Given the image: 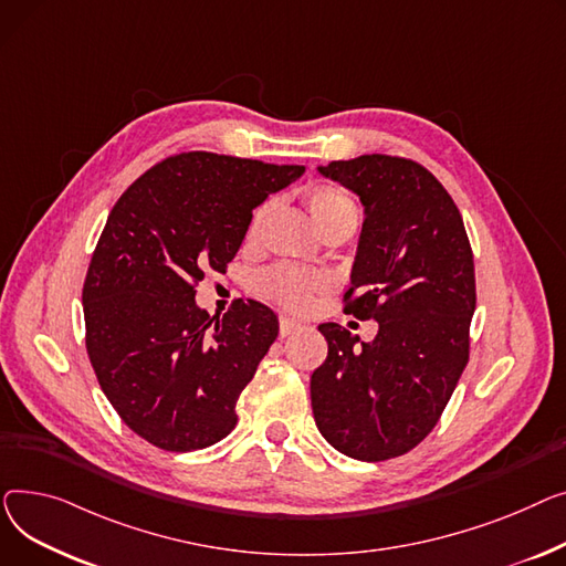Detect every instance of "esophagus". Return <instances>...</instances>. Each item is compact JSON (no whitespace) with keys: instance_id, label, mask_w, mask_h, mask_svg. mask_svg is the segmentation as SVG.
I'll return each mask as SVG.
<instances>
[{"instance_id":"esophagus-1","label":"esophagus","mask_w":566,"mask_h":566,"mask_svg":"<svg viewBox=\"0 0 566 566\" xmlns=\"http://www.w3.org/2000/svg\"><path fill=\"white\" fill-rule=\"evenodd\" d=\"M298 326H302V324H298L296 319L281 315V336H290V334H294V331H296Z\"/></svg>"}]
</instances>
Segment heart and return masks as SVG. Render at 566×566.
<instances>
[{"label": "heart", "instance_id": "b5f03b06", "mask_svg": "<svg viewBox=\"0 0 566 566\" xmlns=\"http://www.w3.org/2000/svg\"><path fill=\"white\" fill-rule=\"evenodd\" d=\"M306 206L311 210V217L319 232L343 226V223H358V208L352 201V198L334 187V185H319L313 187L306 193ZM268 206H262L255 210L251 226H249V238H255L262 219L268 217ZM328 287V279L322 272H311L302 268H290V264H281V268H274L270 272H264L258 279V290L272 298V302L281 304L283 308L290 311H306L311 308L315 294L324 292Z\"/></svg>", "mask_w": 566, "mask_h": 566}]
</instances>
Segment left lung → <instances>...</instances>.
<instances>
[{
    "mask_svg": "<svg viewBox=\"0 0 566 566\" xmlns=\"http://www.w3.org/2000/svg\"><path fill=\"white\" fill-rule=\"evenodd\" d=\"M317 171L363 206L345 313L379 331L358 345L340 324H319L328 354L311 377L313 416L338 452L384 461L434 429L467 368L473 251L454 201L424 166L360 155Z\"/></svg>",
    "mask_w": 566,
    "mask_h": 566,
    "instance_id": "obj_1",
    "label": "left lung"
}]
</instances>
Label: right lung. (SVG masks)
<instances>
[{
  "label": "right lung",
  "instance_id": "1",
  "mask_svg": "<svg viewBox=\"0 0 566 566\" xmlns=\"http://www.w3.org/2000/svg\"><path fill=\"white\" fill-rule=\"evenodd\" d=\"M304 171L182 153L132 182L109 212L82 290L86 352L116 413L148 443L191 452L238 424V397L279 317L253 298L210 317L193 287L226 270L253 210Z\"/></svg>",
  "mask_w": 566,
  "mask_h": 566
}]
</instances>
